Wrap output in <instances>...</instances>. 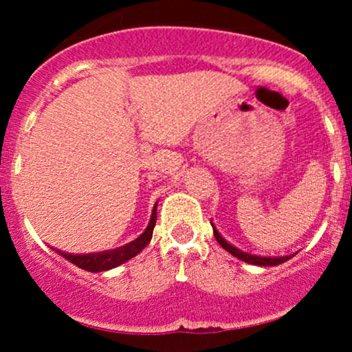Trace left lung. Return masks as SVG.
Returning a JSON list of instances; mask_svg holds the SVG:
<instances>
[{"instance_id":"1","label":"left lung","mask_w":352,"mask_h":352,"mask_svg":"<svg viewBox=\"0 0 352 352\" xmlns=\"http://www.w3.org/2000/svg\"><path fill=\"white\" fill-rule=\"evenodd\" d=\"M213 235H215L217 241L221 245V248L227 250L228 253H232L233 256H236L238 260L245 261V263H250V265H258V266H276V265H281L285 263L286 260H289L292 256H280V258H268V256H254V254H250V253H245L241 252V250L235 248L233 245H230L228 241H225L223 238H221L220 233L217 232L215 227H213Z\"/></svg>"}]
</instances>
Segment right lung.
I'll use <instances>...</instances> for the list:
<instances>
[{
  "label": "right lung",
  "mask_w": 352,
  "mask_h": 352,
  "mask_svg": "<svg viewBox=\"0 0 352 352\" xmlns=\"http://www.w3.org/2000/svg\"><path fill=\"white\" fill-rule=\"evenodd\" d=\"M157 221V204L152 210L151 221H148V227L145 228V232L140 235L137 240L132 241V243L122 246V248L112 250V252H102V253H89V254H71L58 252L63 254L66 260H69L71 263L78 265L79 268L86 270V272H106V270L116 268V266L125 263L127 260L134 258L137 253H140L145 246L148 245V241L152 240L153 227H155Z\"/></svg>",
  "instance_id": "1"
}]
</instances>
